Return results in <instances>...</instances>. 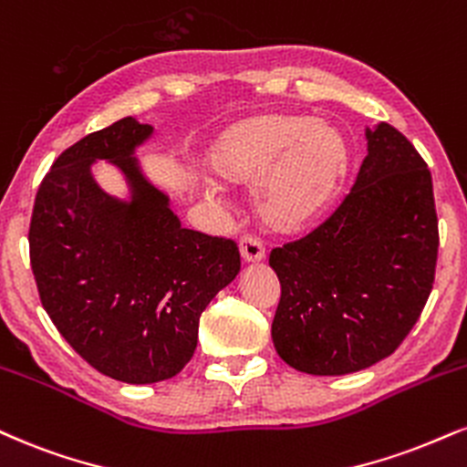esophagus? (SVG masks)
<instances>
[{"mask_svg":"<svg viewBox=\"0 0 467 467\" xmlns=\"http://www.w3.org/2000/svg\"><path fill=\"white\" fill-rule=\"evenodd\" d=\"M239 252H241V258H244L245 263H256V261H263V258H265V245H263L261 239L252 237V234L241 237Z\"/></svg>","mask_w":467,"mask_h":467,"instance_id":"34e87169","label":"esophagus"}]
</instances>
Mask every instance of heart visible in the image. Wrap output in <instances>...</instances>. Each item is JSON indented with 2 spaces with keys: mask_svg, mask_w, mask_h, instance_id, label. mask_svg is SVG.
I'll list each match as a JSON object with an SVG mask.
<instances>
[{
  "mask_svg": "<svg viewBox=\"0 0 467 467\" xmlns=\"http://www.w3.org/2000/svg\"><path fill=\"white\" fill-rule=\"evenodd\" d=\"M209 167L230 187L256 184L263 222L278 233H297L333 202L348 170V150L328 123L296 112H261L217 134Z\"/></svg>",
  "mask_w": 467,
  "mask_h": 467,
  "instance_id": "obj_1",
  "label": "heart"
}]
</instances>
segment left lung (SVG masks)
<instances>
[{
  "label": "left lung",
  "instance_id": "obj_1",
  "mask_svg": "<svg viewBox=\"0 0 467 467\" xmlns=\"http://www.w3.org/2000/svg\"><path fill=\"white\" fill-rule=\"evenodd\" d=\"M355 187L306 237L274 248L278 357L316 376L358 372L389 357L418 322L435 280L432 178L389 123L365 130Z\"/></svg>",
  "mask_w": 467,
  "mask_h": 467
}]
</instances>
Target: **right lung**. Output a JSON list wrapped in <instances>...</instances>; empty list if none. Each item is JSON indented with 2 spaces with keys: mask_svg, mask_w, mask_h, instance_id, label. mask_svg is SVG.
Masks as SVG:
<instances>
[{
  "mask_svg": "<svg viewBox=\"0 0 467 467\" xmlns=\"http://www.w3.org/2000/svg\"><path fill=\"white\" fill-rule=\"evenodd\" d=\"M154 128L123 117L54 161L32 211L30 263L41 305L98 372L130 385L176 376L198 346L200 316L241 269L233 239L180 226L170 198L132 159ZM95 160L124 171L133 198L106 196Z\"/></svg>",
  "mask_w": 467,
  "mask_h": 467,
  "instance_id": "add662e5",
  "label": "right lung"
}]
</instances>
